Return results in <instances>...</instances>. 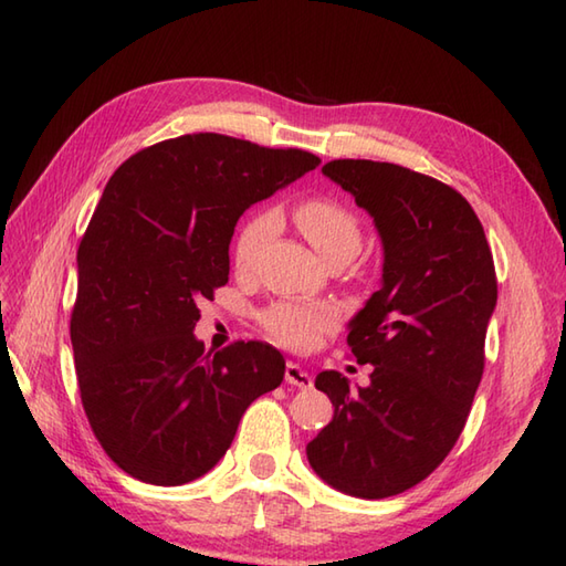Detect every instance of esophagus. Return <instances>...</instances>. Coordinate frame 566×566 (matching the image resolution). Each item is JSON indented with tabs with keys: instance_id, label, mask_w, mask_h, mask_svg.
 <instances>
[{
	"instance_id": "obj_1",
	"label": "esophagus",
	"mask_w": 566,
	"mask_h": 566,
	"mask_svg": "<svg viewBox=\"0 0 566 566\" xmlns=\"http://www.w3.org/2000/svg\"><path fill=\"white\" fill-rule=\"evenodd\" d=\"M284 379L290 381V384H294V387H298V389H308L311 384H314V379H311L308 371L302 365H296V363H286Z\"/></svg>"
}]
</instances>
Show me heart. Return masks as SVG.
<instances>
[{"label":"heart","instance_id":"obj_1","mask_svg":"<svg viewBox=\"0 0 566 566\" xmlns=\"http://www.w3.org/2000/svg\"><path fill=\"white\" fill-rule=\"evenodd\" d=\"M298 231L323 258H353L363 245V226L357 216L333 197H311L294 209ZM274 211H260L240 228L233 245L235 270L248 274L260 258L262 248L276 231ZM262 328L284 347L308 350L323 335L338 326V314L328 304L316 302H276L262 314Z\"/></svg>","mask_w":566,"mask_h":566}]
</instances>
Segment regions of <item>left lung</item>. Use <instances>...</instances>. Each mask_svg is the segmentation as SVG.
I'll use <instances>...</instances> for the list:
<instances>
[{
    "label": "left lung",
    "instance_id": "left-lung-1",
    "mask_svg": "<svg viewBox=\"0 0 566 566\" xmlns=\"http://www.w3.org/2000/svg\"><path fill=\"white\" fill-rule=\"evenodd\" d=\"M323 175L375 219L384 268L347 333L369 387L321 371L335 413L306 457L343 494L387 499L423 482L467 423L496 308L494 258L469 201L438 179L375 160H333Z\"/></svg>",
    "mask_w": 566,
    "mask_h": 566
}]
</instances>
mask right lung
<instances>
[{
    "instance_id": "1",
    "label": "right lung",
    "mask_w": 566,
    "mask_h": 566,
    "mask_svg": "<svg viewBox=\"0 0 566 566\" xmlns=\"http://www.w3.org/2000/svg\"><path fill=\"white\" fill-rule=\"evenodd\" d=\"M314 153L189 134L143 148L104 187L77 248L70 340L84 413L138 482H195L231 448L245 408L284 379L260 340L216 355L199 302L228 282L240 213L316 170Z\"/></svg>"
}]
</instances>
